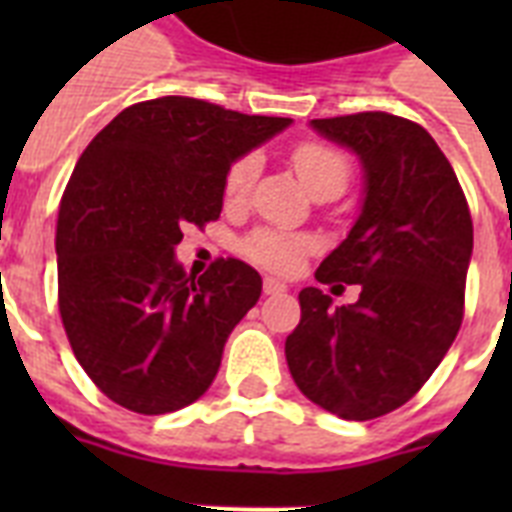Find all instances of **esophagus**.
<instances>
[{
	"mask_svg": "<svg viewBox=\"0 0 512 512\" xmlns=\"http://www.w3.org/2000/svg\"><path fill=\"white\" fill-rule=\"evenodd\" d=\"M263 292L265 295H281V292H287V284L279 279H273V276H265Z\"/></svg>",
	"mask_w": 512,
	"mask_h": 512,
	"instance_id": "1",
	"label": "esophagus"
}]
</instances>
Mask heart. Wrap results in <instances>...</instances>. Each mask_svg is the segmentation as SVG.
<instances>
[{
    "label": "heart",
    "mask_w": 512,
    "mask_h": 512,
    "mask_svg": "<svg viewBox=\"0 0 512 512\" xmlns=\"http://www.w3.org/2000/svg\"><path fill=\"white\" fill-rule=\"evenodd\" d=\"M292 167L303 180L308 191L324 183H345L348 180V162L340 151L324 143H300L292 151ZM257 175V156H241L231 164L225 175V196L228 199H244L252 188ZM244 252L257 265L273 268V271H295L303 255L308 252V241L287 236V233L260 228L244 241Z\"/></svg>",
    "instance_id": "heart-1"
}]
</instances>
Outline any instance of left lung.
Masks as SVG:
<instances>
[{
	"label": "left lung",
	"mask_w": 512,
	"mask_h": 512,
	"mask_svg": "<svg viewBox=\"0 0 512 512\" xmlns=\"http://www.w3.org/2000/svg\"><path fill=\"white\" fill-rule=\"evenodd\" d=\"M311 127L353 151L364 170L361 212L316 281L361 284V295L335 305L305 287L284 353L305 398L364 422L406 404L452 348L473 220L452 164L420 124L366 111L313 119Z\"/></svg>",
	"instance_id": "left-lung-1"
}]
</instances>
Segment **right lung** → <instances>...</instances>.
<instances>
[{
	"label": "right lung",
	"mask_w": 512,
	"mask_h": 512,
	"mask_svg": "<svg viewBox=\"0 0 512 512\" xmlns=\"http://www.w3.org/2000/svg\"><path fill=\"white\" fill-rule=\"evenodd\" d=\"M292 119L207 100L124 108L84 148L58 212V303L76 361L124 409L167 414L207 393L263 279L241 260L177 263L183 228L220 217L225 175Z\"/></svg>",
	"instance_id": "right-lung-1"
}]
</instances>
